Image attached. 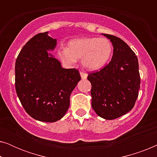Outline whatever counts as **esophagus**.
I'll return each mask as SVG.
<instances>
[{
	"mask_svg": "<svg viewBox=\"0 0 157 157\" xmlns=\"http://www.w3.org/2000/svg\"><path fill=\"white\" fill-rule=\"evenodd\" d=\"M80 75H81V78H82V79H86L87 76H88L86 73H85V72H83V71H81L80 72Z\"/></svg>",
	"mask_w": 157,
	"mask_h": 157,
	"instance_id": "34e87169",
	"label": "esophagus"
}]
</instances>
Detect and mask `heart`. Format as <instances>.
<instances>
[{
    "label": "heart",
    "mask_w": 157,
    "mask_h": 157,
    "mask_svg": "<svg viewBox=\"0 0 157 157\" xmlns=\"http://www.w3.org/2000/svg\"><path fill=\"white\" fill-rule=\"evenodd\" d=\"M112 53V45L106 38H81L68 42V48L59 51L64 63L73 64L81 59L83 66L89 70H98L106 65Z\"/></svg>",
    "instance_id": "b5f03b06"
}]
</instances>
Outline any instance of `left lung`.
<instances>
[{"instance_id": "1", "label": "left lung", "mask_w": 157, "mask_h": 157, "mask_svg": "<svg viewBox=\"0 0 157 157\" xmlns=\"http://www.w3.org/2000/svg\"><path fill=\"white\" fill-rule=\"evenodd\" d=\"M103 35L112 43V59L87 78L91 83L92 108L100 117L112 120L133 109L140 89V74L138 59L130 47L117 36Z\"/></svg>"}]
</instances>
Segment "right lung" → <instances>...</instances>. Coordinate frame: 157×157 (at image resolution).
Returning a JSON list of instances; mask_svg holds the SVG:
<instances>
[{
	"label": "right lung",
	"instance_id": "add662e5",
	"mask_svg": "<svg viewBox=\"0 0 157 157\" xmlns=\"http://www.w3.org/2000/svg\"><path fill=\"white\" fill-rule=\"evenodd\" d=\"M48 32L38 33L28 41L15 66L16 94L25 111L40 121L55 122L65 115L70 96L81 80L76 68H63L48 53L56 39Z\"/></svg>",
	"mask_w": 157,
	"mask_h": 157
}]
</instances>
